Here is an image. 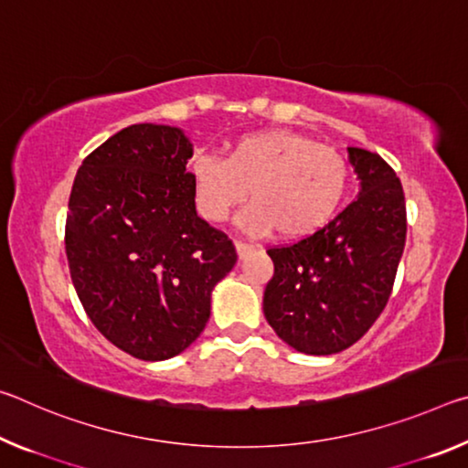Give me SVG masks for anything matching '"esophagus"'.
I'll use <instances>...</instances> for the list:
<instances>
[{
    "instance_id": "34e87169",
    "label": "esophagus",
    "mask_w": 468,
    "mask_h": 468,
    "mask_svg": "<svg viewBox=\"0 0 468 468\" xmlns=\"http://www.w3.org/2000/svg\"><path fill=\"white\" fill-rule=\"evenodd\" d=\"M235 250H237V256H239V260L248 258L250 253H253V248L248 243H241V241H235Z\"/></svg>"
}]
</instances>
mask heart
I'll return each mask as SVG.
<instances>
[{"mask_svg": "<svg viewBox=\"0 0 468 468\" xmlns=\"http://www.w3.org/2000/svg\"><path fill=\"white\" fill-rule=\"evenodd\" d=\"M351 184L353 167L343 153L289 130L245 133L227 146L223 161L202 154L192 165L202 218L220 223L248 200L241 225L282 241L322 231L343 208Z\"/></svg>", "mask_w": 468, "mask_h": 468, "instance_id": "heart-1", "label": "heart"}]
</instances>
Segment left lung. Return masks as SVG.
Here are the masks:
<instances>
[{
    "label": "left lung",
    "mask_w": 468,
    "mask_h": 468,
    "mask_svg": "<svg viewBox=\"0 0 468 468\" xmlns=\"http://www.w3.org/2000/svg\"><path fill=\"white\" fill-rule=\"evenodd\" d=\"M361 192L307 239L268 248L274 274L264 315L284 343L307 355L340 353L384 312L407 241L405 192L382 156L348 148Z\"/></svg>",
    "instance_id": "8db88e82"
}]
</instances>
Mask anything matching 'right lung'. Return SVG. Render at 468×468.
Wrapping results in <instances>:
<instances>
[{
	"mask_svg": "<svg viewBox=\"0 0 468 468\" xmlns=\"http://www.w3.org/2000/svg\"><path fill=\"white\" fill-rule=\"evenodd\" d=\"M192 144L179 128L136 123L84 158L69 194L66 256L86 315L142 361L176 357L210 318L233 241L196 215Z\"/></svg>",
	"mask_w": 468,
	"mask_h": 468,
	"instance_id": "right-lung-1",
	"label": "right lung"
}]
</instances>
